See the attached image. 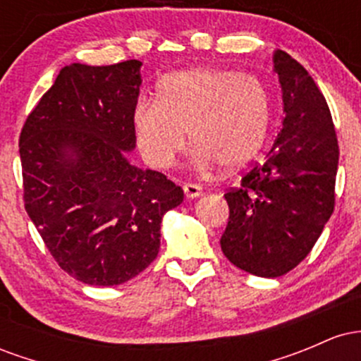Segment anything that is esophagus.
Masks as SVG:
<instances>
[{"label": "esophagus", "instance_id": "esophagus-1", "mask_svg": "<svg viewBox=\"0 0 361 361\" xmlns=\"http://www.w3.org/2000/svg\"><path fill=\"white\" fill-rule=\"evenodd\" d=\"M183 190H185V195L186 198H198L202 195V186L200 185H193V183H185L183 185Z\"/></svg>", "mask_w": 361, "mask_h": 361}]
</instances>
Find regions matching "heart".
I'll list each match as a JSON object with an SVG mask.
<instances>
[{
  "instance_id": "b5f03b06",
  "label": "heart",
  "mask_w": 361,
  "mask_h": 361,
  "mask_svg": "<svg viewBox=\"0 0 361 361\" xmlns=\"http://www.w3.org/2000/svg\"><path fill=\"white\" fill-rule=\"evenodd\" d=\"M271 120L270 93L251 74L224 68H193L159 81L156 100L140 98L132 126L149 166L164 169L186 146L200 168L239 169L259 152Z\"/></svg>"
}]
</instances>
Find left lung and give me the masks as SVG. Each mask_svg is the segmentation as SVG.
<instances>
[{"label": "left lung", "instance_id": "8db88e82", "mask_svg": "<svg viewBox=\"0 0 361 361\" xmlns=\"http://www.w3.org/2000/svg\"><path fill=\"white\" fill-rule=\"evenodd\" d=\"M283 122L263 163L226 197V258L241 270L276 279L309 255L334 210L339 147L326 98L305 68L273 52Z\"/></svg>", "mask_w": 361, "mask_h": 361}]
</instances>
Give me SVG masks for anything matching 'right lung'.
Wrapping results in <instances>:
<instances>
[{"instance_id": "add662e5", "label": "right lung", "mask_w": 361, "mask_h": 361, "mask_svg": "<svg viewBox=\"0 0 361 361\" xmlns=\"http://www.w3.org/2000/svg\"><path fill=\"white\" fill-rule=\"evenodd\" d=\"M140 61L62 68L20 135L28 217L66 273L94 287L126 283L159 252L164 214L183 190L128 161Z\"/></svg>"}]
</instances>
